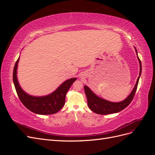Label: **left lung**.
I'll return each instance as SVG.
<instances>
[{
  "mask_svg": "<svg viewBox=\"0 0 155 155\" xmlns=\"http://www.w3.org/2000/svg\"><path fill=\"white\" fill-rule=\"evenodd\" d=\"M135 50H136V52H137L138 59L139 61V63H140V74H139V76L137 79V83H136V85L132 92H130L129 96L124 101L121 102L115 103V102L109 101L103 99V98L98 97L87 86H84L85 92L87 98L88 106L89 108H90V109L92 111L95 112V113L99 114H104V115L116 113V112H118L124 109L125 108L127 107L130 104V102L132 101L133 97L134 96L135 92L137 91L140 76L142 73L141 61L138 58V52L136 48H135Z\"/></svg>",
  "mask_w": 155,
  "mask_h": 155,
  "instance_id": "8db88e82",
  "label": "left lung"
}]
</instances>
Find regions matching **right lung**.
Returning a JSON list of instances; mask_svg holds the SVG:
<instances>
[{"label":"right lung","mask_w":155,"mask_h":155,"mask_svg":"<svg viewBox=\"0 0 155 155\" xmlns=\"http://www.w3.org/2000/svg\"><path fill=\"white\" fill-rule=\"evenodd\" d=\"M19 58L16 61L13 68V80L17 95L21 101L28 109L35 114L46 115L52 114L61 109L65 103L67 92L76 78H71L63 82L51 94L45 96H32L28 94L18 84L17 77V70Z\"/></svg>","instance_id":"add662e5"}]
</instances>
